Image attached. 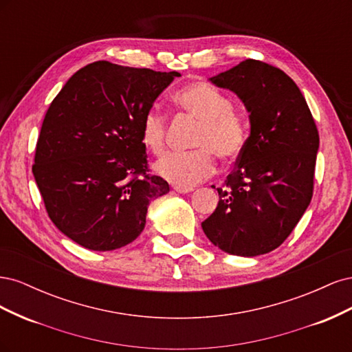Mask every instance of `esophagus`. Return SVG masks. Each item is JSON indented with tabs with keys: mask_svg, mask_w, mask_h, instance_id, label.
<instances>
[{
	"mask_svg": "<svg viewBox=\"0 0 352 352\" xmlns=\"http://www.w3.org/2000/svg\"><path fill=\"white\" fill-rule=\"evenodd\" d=\"M175 190L179 194H189V192H192L194 188L192 186H175Z\"/></svg>",
	"mask_w": 352,
	"mask_h": 352,
	"instance_id": "34e87169",
	"label": "esophagus"
}]
</instances>
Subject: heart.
<instances>
[{"label":"heart","mask_w":352,"mask_h":352,"mask_svg":"<svg viewBox=\"0 0 352 352\" xmlns=\"http://www.w3.org/2000/svg\"><path fill=\"white\" fill-rule=\"evenodd\" d=\"M177 107L199 122L190 153H170L154 166L155 173L177 186H190L214 172V153L223 160L236 158L248 141V124L233 111L226 94L207 82H192L173 95ZM167 117L158 107L148 110L141 123V140L153 154L166 148Z\"/></svg>","instance_id":"obj_1"}]
</instances>
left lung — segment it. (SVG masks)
I'll use <instances>...</instances> for the list:
<instances>
[{
	"label": "left lung",
	"mask_w": 352,
	"mask_h": 352,
	"mask_svg": "<svg viewBox=\"0 0 352 352\" xmlns=\"http://www.w3.org/2000/svg\"><path fill=\"white\" fill-rule=\"evenodd\" d=\"M208 80L238 95L251 133L236 168L217 188V208L202 230L228 254H267L310 206L318 151L314 119L296 83L267 63L248 58Z\"/></svg>",
	"instance_id": "8db88e82"
}]
</instances>
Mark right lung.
I'll use <instances>...</instances> for the list:
<instances>
[{
  "label": "right lung",
  "mask_w": 352,
  "mask_h": 352,
  "mask_svg": "<svg viewBox=\"0 0 352 352\" xmlns=\"http://www.w3.org/2000/svg\"><path fill=\"white\" fill-rule=\"evenodd\" d=\"M177 72L95 61L66 82L45 114L32 167L57 229L92 251L133 242L150 202L170 188L148 175L144 114Z\"/></svg>",
  "instance_id": "obj_1"
}]
</instances>
